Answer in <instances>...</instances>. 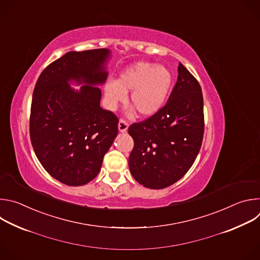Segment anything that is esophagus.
<instances>
[{"instance_id": "esophagus-1", "label": "esophagus", "mask_w": 260, "mask_h": 260, "mask_svg": "<svg viewBox=\"0 0 260 260\" xmlns=\"http://www.w3.org/2000/svg\"><path fill=\"white\" fill-rule=\"evenodd\" d=\"M127 127H128V123H127L124 119H120V120H119V123H118V129H119V132L125 133V132L127 131Z\"/></svg>"}]
</instances>
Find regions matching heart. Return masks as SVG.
Here are the masks:
<instances>
[{
	"instance_id": "heart-1",
	"label": "heart",
	"mask_w": 260,
	"mask_h": 260,
	"mask_svg": "<svg viewBox=\"0 0 260 260\" xmlns=\"http://www.w3.org/2000/svg\"><path fill=\"white\" fill-rule=\"evenodd\" d=\"M172 84L171 72L150 62H138L127 68L114 82L105 86L106 99L111 107L125 100L131 92L129 103L140 116L155 114L162 107Z\"/></svg>"
}]
</instances>
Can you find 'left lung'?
<instances>
[{
  "instance_id": "left-lung-1",
  "label": "left lung",
  "mask_w": 260,
  "mask_h": 260,
  "mask_svg": "<svg viewBox=\"0 0 260 260\" xmlns=\"http://www.w3.org/2000/svg\"><path fill=\"white\" fill-rule=\"evenodd\" d=\"M205 131L201 85L181 62L167 104L147 119L129 125L134 148L128 157L136 181L162 189L180 180L193 165Z\"/></svg>"
}]
</instances>
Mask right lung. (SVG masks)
<instances>
[{"instance_id":"right-lung-1","label":"right lung","mask_w":260,"mask_h":260,"mask_svg":"<svg viewBox=\"0 0 260 260\" xmlns=\"http://www.w3.org/2000/svg\"><path fill=\"white\" fill-rule=\"evenodd\" d=\"M105 48L70 51L48 64L34 88L29 137L47 173L69 186H81L99 174L118 133V117L100 106L108 73ZM85 83L79 92L67 82Z\"/></svg>"}]
</instances>
